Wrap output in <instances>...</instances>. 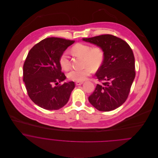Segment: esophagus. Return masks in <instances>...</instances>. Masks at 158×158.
<instances>
[{"mask_svg": "<svg viewBox=\"0 0 158 158\" xmlns=\"http://www.w3.org/2000/svg\"><path fill=\"white\" fill-rule=\"evenodd\" d=\"M83 83V81H76V82H75V84H76V85H77V86L81 85H82Z\"/></svg>", "mask_w": 158, "mask_h": 158, "instance_id": "obj_1", "label": "esophagus"}]
</instances>
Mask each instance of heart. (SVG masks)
<instances>
[{"label":"heart","instance_id":"obj_1","mask_svg":"<svg viewBox=\"0 0 158 158\" xmlns=\"http://www.w3.org/2000/svg\"><path fill=\"white\" fill-rule=\"evenodd\" d=\"M75 55L83 57L82 69H72L68 73V78L72 81H83L87 79L93 72L102 66L105 60V52L99 45L92 47L89 44L78 43L73 45L71 48ZM59 64L64 70H68L70 67V60L66 52L61 53L59 58Z\"/></svg>","mask_w":158,"mask_h":158}]
</instances>
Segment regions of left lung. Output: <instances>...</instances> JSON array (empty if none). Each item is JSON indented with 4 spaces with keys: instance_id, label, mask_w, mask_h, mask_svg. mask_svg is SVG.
Returning a JSON list of instances; mask_svg holds the SVG:
<instances>
[{
    "instance_id": "8db88e82",
    "label": "left lung",
    "mask_w": 158,
    "mask_h": 158,
    "mask_svg": "<svg viewBox=\"0 0 158 158\" xmlns=\"http://www.w3.org/2000/svg\"><path fill=\"white\" fill-rule=\"evenodd\" d=\"M101 46L105 60L95 76L97 84L88 98L90 104L100 111H110L120 106L127 99L135 78V61L128 44L112 35L83 38Z\"/></svg>"
}]
</instances>
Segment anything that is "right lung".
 <instances>
[{
	"mask_svg": "<svg viewBox=\"0 0 158 158\" xmlns=\"http://www.w3.org/2000/svg\"><path fill=\"white\" fill-rule=\"evenodd\" d=\"M74 43V40L47 38L29 51L23 66V81L29 97L41 108L58 110L68 103L75 85L73 81L58 85L66 78L59 58Z\"/></svg>",
	"mask_w": 158,
	"mask_h": 158,
	"instance_id": "1",
	"label": "right lung"
}]
</instances>
